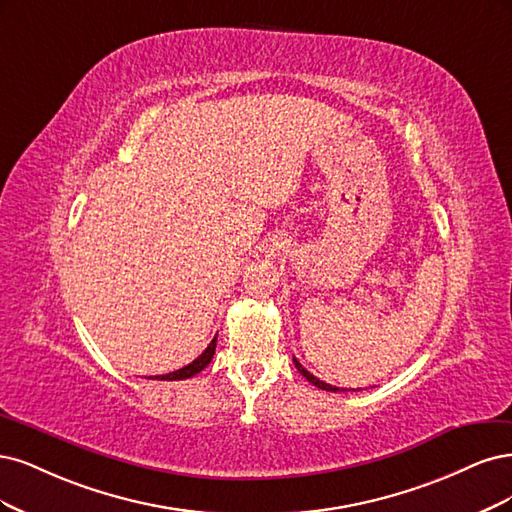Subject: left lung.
I'll return each instance as SVG.
<instances>
[{"label": "left lung", "instance_id": "left-lung-1", "mask_svg": "<svg viewBox=\"0 0 512 512\" xmlns=\"http://www.w3.org/2000/svg\"><path fill=\"white\" fill-rule=\"evenodd\" d=\"M293 364H295V368H298L300 370V374L302 376H306V381L308 383H312V385H315V387H319V389H325V391H344V389H338V387H334V385H327V383H323V381H319V378L317 376H312L302 364H300V361L298 359H295L293 357Z\"/></svg>", "mask_w": 512, "mask_h": 512}]
</instances>
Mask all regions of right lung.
I'll list each match as a JSON object with an SVG mask.
<instances>
[{
	"label": "right lung",
	"mask_w": 512,
	"mask_h": 512,
	"mask_svg": "<svg viewBox=\"0 0 512 512\" xmlns=\"http://www.w3.org/2000/svg\"><path fill=\"white\" fill-rule=\"evenodd\" d=\"M214 349H217V336L212 338V342L208 344V349L197 357V359H193L189 366H185V368H180V370H176V372H170V374H163V376H155V381H185V378H191V376H195L197 372H202L208 364H210V359H212V355H214Z\"/></svg>",
	"instance_id": "obj_1"
}]
</instances>
